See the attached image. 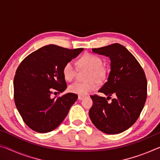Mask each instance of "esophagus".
<instances>
[{
	"label": "esophagus",
	"mask_w": 160,
	"mask_h": 160,
	"mask_svg": "<svg viewBox=\"0 0 160 160\" xmlns=\"http://www.w3.org/2000/svg\"><path fill=\"white\" fill-rule=\"evenodd\" d=\"M85 98V97L82 96V95H78V99L79 100H82Z\"/></svg>",
	"instance_id": "34e87169"
}]
</instances>
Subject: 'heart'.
I'll return each mask as SVG.
<instances>
[{
  "label": "heart",
  "instance_id": "1",
  "mask_svg": "<svg viewBox=\"0 0 160 160\" xmlns=\"http://www.w3.org/2000/svg\"><path fill=\"white\" fill-rule=\"evenodd\" d=\"M78 66L81 68L89 69L87 74L85 82H75L69 86L70 92L86 95L89 92L96 90L98 86V81H102L106 76V69L103 67L102 58L92 53H85L78 60ZM77 68L73 62L69 61L63 68V75L67 81L73 80L76 75Z\"/></svg>",
  "mask_w": 160,
  "mask_h": 160
}]
</instances>
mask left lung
I'll return each mask as SVG.
<instances>
[{
    "label": "left lung",
    "instance_id": "left-lung-1",
    "mask_svg": "<svg viewBox=\"0 0 160 160\" xmlns=\"http://www.w3.org/2000/svg\"><path fill=\"white\" fill-rule=\"evenodd\" d=\"M92 50L110 58L109 78L98 92L110 98L113 94L115 98L109 103L105 97L91 95L93 104L89 116L99 131L120 133L133 125L144 107L148 86L145 72L134 56L118 43Z\"/></svg>",
    "mask_w": 160,
    "mask_h": 160
}]
</instances>
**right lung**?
Wrapping results in <instances>:
<instances>
[{
  "mask_svg": "<svg viewBox=\"0 0 160 160\" xmlns=\"http://www.w3.org/2000/svg\"><path fill=\"white\" fill-rule=\"evenodd\" d=\"M84 48L50 44L28 55L19 65L14 78L16 107L27 126L37 132H48L60 125L78 99L74 93L51 98L54 90L67 88L63 68Z\"/></svg>",
  "mask_w": 160,
  "mask_h": 160,
  "instance_id": "1",
  "label": "right lung"
}]
</instances>
